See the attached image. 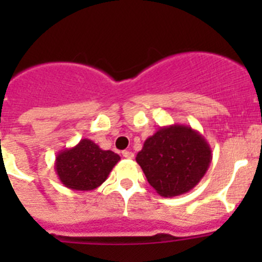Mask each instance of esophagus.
I'll return each instance as SVG.
<instances>
[{
  "instance_id": "esophagus-1",
  "label": "esophagus",
  "mask_w": 262,
  "mask_h": 262,
  "mask_svg": "<svg viewBox=\"0 0 262 262\" xmlns=\"http://www.w3.org/2000/svg\"><path fill=\"white\" fill-rule=\"evenodd\" d=\"M122 156H123L124 159H134V154L131 151H123L122 152Z\"/></svg>"
}]
</instances>
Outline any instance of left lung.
Masks as SVG:
<instances>
[{"label": "left lung", "mask_w": 262, "mask_h": 262, "mask_svg": "<svg viewBox=\"0 0 262 262\" xmlns=\"http://www.w3.org/2000/svg\"><path fill=\"white\" fill-rule=\"evenodd\" d=\"M211 147L198 131L185 124L160 127L147 139L136 163L161 196L190 191L206 174L212 160Z\"/></svg>", "instance_id": "left-lung-1"}]
</instances>
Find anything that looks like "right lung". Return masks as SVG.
<instances>
[{
  "mask_svg": "<svg viewBox=\"0 0 262 262\" xmlns=\"http://www.w3.org/2000/svg\"><path fill=\"white\" fill-rule=\"evenodd\" d=\"M119 160V155L105 151L90 139H81L75 147L57 154L55 170L60 182L71 190L90 191L106 181Z\"/></svg>",
  "mask_w": 262,
  "mask_h": 262,
  "instance_id": "add662e5",
  "label": "right lung"
}]
</instances>
